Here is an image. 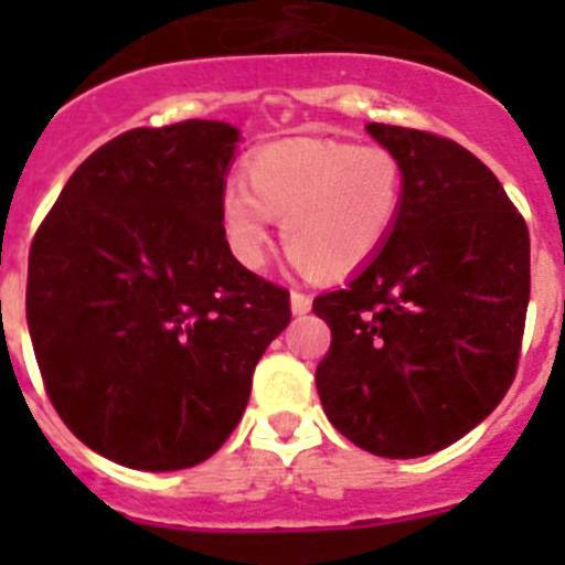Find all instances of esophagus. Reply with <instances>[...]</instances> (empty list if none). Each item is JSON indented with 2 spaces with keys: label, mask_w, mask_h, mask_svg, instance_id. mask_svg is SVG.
<instances>
[{
  "label": "esophagus",
  "mask_w": 565,
  "mask_h": 565,
  "mask_svg": "<svg viewBox=\"0 0 565 565\" xmlns=\"http://www.w3.org/2000/svg\"><path fill=\"white\" fill-rule=\"evenodd\" d=\"M311 306H313V297H311V294H306V291H291V311L297 313V317H302V313L311 311Z\"/></svg>",
  "instance_id": "1"
}]
</instances>
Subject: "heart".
<instances>
[{
	"label": "heart",
	"mask_w": 565,
	"mask_h": 565,
	"mask_svg": "<svg viewBox=\"0 0 565 565\" xmlns=\"http://www.w3.org/2000/svg\"><path fill=\"white\" fill-rule=\"evenodd\" d=\"M404 163L382 143L288 138L257 149L246 183L221 198L226 246L246 268L271 248L274 217L299 266L339 277L371 263L391 239L404 206Z\"/></svg>",
	"instance_id": "1"
}]
</instances>
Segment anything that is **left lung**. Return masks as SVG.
<instances>
[{"mask_svg":"<svg viewBox=\"0 0 565 565\" xmlns=\"http://www.w3.org/2000/svg\"><path fill=\"white\" fill-rule=\"evenodd\" d=\"M404 163V206L382 252L319 294L331 328L322 411L348 441L418 458L481 424L515 382L529 306V228L461 143L367 124Z\"/></svg>","mask_w":565,"mask_h":565,"instance_id":"1","label":"left lung"}]
</instances>
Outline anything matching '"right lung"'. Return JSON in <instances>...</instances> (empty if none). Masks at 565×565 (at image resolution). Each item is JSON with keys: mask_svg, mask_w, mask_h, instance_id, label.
I'll return each mask as SVG.
<instances>
[{"mask_svg": "<svg viewBox=\"0 0 565 565\" xmlns=\"http://www.w3.org/2000/svg\"><path fill=\"white\" fill-rule=\"evenodd\" d=\"M237 129L138 127L98 147L28 259V328L50 402L89 450L132 469L206 461L243 418L259 356L291 322L282 286L221 226Z\"/></svg>", "mask_w": 565, "mask_h": 565, "instance_id": "obj_1", "label": "right lung"}]
</instances>
